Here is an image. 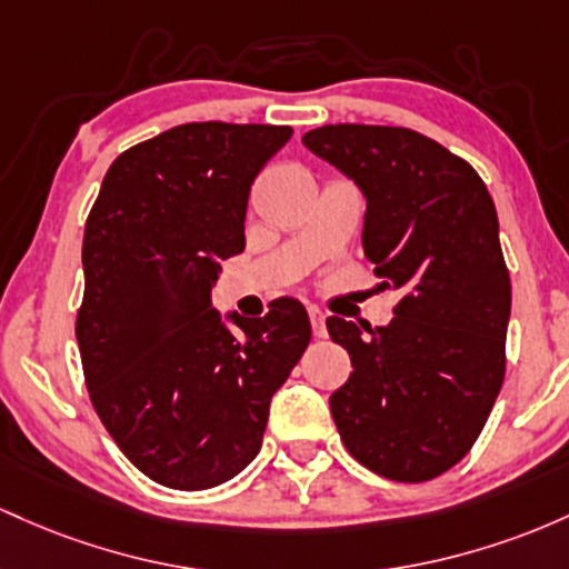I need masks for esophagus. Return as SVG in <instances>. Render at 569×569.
<instances>
[{"label":"esophagus","instance_id":"esophagus-1","mask_svg":"<svg viewBox=\"0 0 569 569\" xmlns=\"http://www.w3.org/2000/svg\"><path fill=\"white\" fill-rule=\"evenodd\" d=\"M309 319H311V330H315L317 338H325L328 328H325V311L317 309V306H309Z\"/></svg>","mask_w":569,"mask_h":569}]
</instances>
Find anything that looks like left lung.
I'll return each instance as SVG.
<instances>
[{
  "mask_svg": "<svg viewBox=\"0 0 569 569\" xmlns=\"http://www.w3.org/2000/svg\"><path fill=\"white\" fill-rule=\"evenodd\" d=\"M303 144L362 190V250L403 296L385 328L328 317L355 368L330 395L336 427L373 473L430 481L468 455L506 379L510 277L495 201L473 166L411 129L322 126Z\"/></svg>",
  "mask_w": 569,
  "mask_h": 569,
  "instance_id": "1",
  "label": "left lung"
}]
</instances>
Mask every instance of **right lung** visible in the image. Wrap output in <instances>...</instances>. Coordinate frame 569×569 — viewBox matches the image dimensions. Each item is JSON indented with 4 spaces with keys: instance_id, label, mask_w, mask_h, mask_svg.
<instances>
[{
    "instance_id": "obj_1",
    "label": "right lung",
    "mask_w": 569,
    "mask_h": 569,
    "mask_svg": "<svg viewBox=\"0 0 569 569\" xmlns=\"http://www.w3.org/2000/svg\"><path fill=\"white\" fill-rule=\"evenodd\" d=\"M290 126L184 123L120 152L86 222L78 343L88 395L152 481L199 491L239 476L268 406L311 341L296 298L266 317L212 306L244 252L250 188Z\"/></svg>"
}]
</instances>
